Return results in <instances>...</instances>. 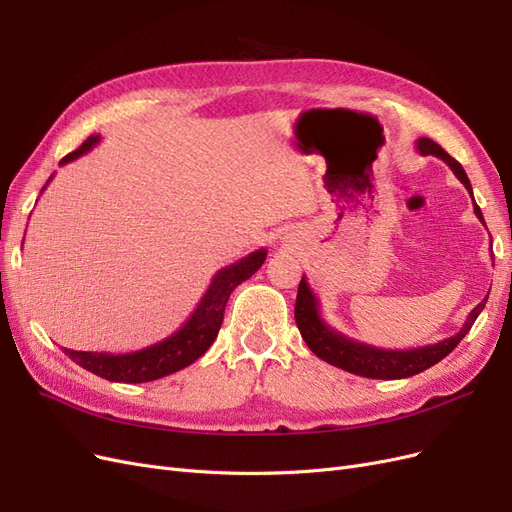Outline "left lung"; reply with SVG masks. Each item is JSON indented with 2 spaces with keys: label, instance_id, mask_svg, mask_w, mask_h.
<instances>
[{
  "label": "left lung",
  "instance_id": "obj_1",
  "mask_svg": "<svg viewBox=\"0 0 512 512\" xmlns=\"http://www.w3.org/2000/svg\"><path fill=\"white\" fill-rule=\"evenodd\" d=\"M416 149L421 156H436L444 160L448 166H451L455 177L466 185V190L472 196V185L466 170H463V166L455 158L448 156L438 143H433L431 138L423 136L416 141ZM474 213L476 218L485 224L483 213H480V207L476 203H474ZM485 303L487 299L480 301L472 309L466 322H463L461 331L453 337L444 339V342L423 346V348H410V350H384V348L356 342V339H350L344 333L329 327V324L320 316V305H318L316 294L312 292V288H309L305 277H301L297 303H294V320H297V327L309 350H312L316 356H320L322 361H327L329 365H335L339 369L350 371V374L363 376V378L399 380V378H410L414 374H421V371L440 363L444 356L451 354L461 339L468 335L474 320L478 318L480 312H483Z\"/></svg>",
  "mask_w": 512,
  "mask_h": 512
}]
</instances>
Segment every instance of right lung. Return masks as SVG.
<instances>
[{
    "instance_id": "right-lung-1",
    "label": "right lung",
    "mask_w": 512,
    "mask_h": 512,
    "mask_svg": "<svg viewBox=\"0 0 512 512\" xmlns=\"http://www.w3.org/2000/svg\"><path fill=\"white\" fill-rule=\"evenodd\" d=\"M98 143H100V134H91L79 149L68 153V156L59 164H68L76 158H81L83 153L91 151ZM265 258H267V250L262 247V250L247 254L241 260L232 262V265L215 273L205 292V297L200 299L192 316L185 320V324L179 331L162 339L158 344L147 346L143 350L126 352V354L81 352V350H68V348H64V352L72 361H76V365H81L83 369L91 371V374L111 382L136 384V382H151V380L164 378L168 374H175V371L192 365L209 350V346L215 342V337H218V331L222 327L224 309H226L230 292L235 290L241 282L250 280V277L262 267Z\"/></svg>"
}]
</instances>
